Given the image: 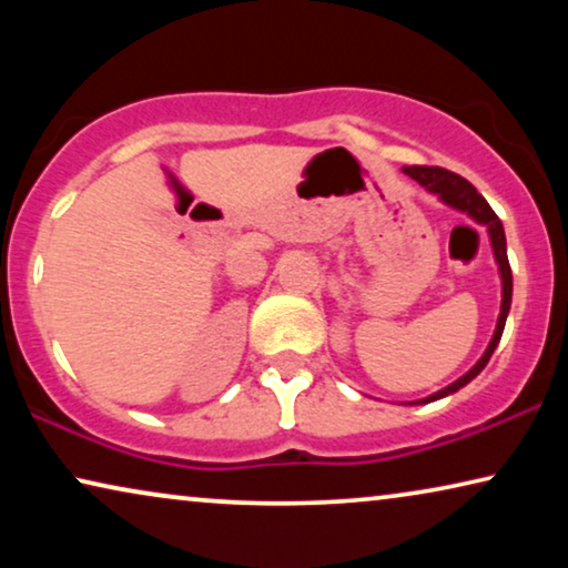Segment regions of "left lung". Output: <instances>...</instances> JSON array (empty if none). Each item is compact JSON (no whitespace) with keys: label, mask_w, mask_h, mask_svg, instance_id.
Masks as SVG:
<instances>
[{"label":"left lung","mask_w":568,"mask_h":568,"mask_svg":"<svg viewBox=\"0 0 568 568\" xmlns=\"http://www.w3.org/2000/svg\"><path fill=\"white\" fill-rule=\"evenodd\" d=\"M403 173L414 178L424 185L426 191L437 193V196L445 201V204L460 209L468 216H473L478 224H484L488 230V237H491V247H494V258L499 263V274H501V313H499V321H496V331H494V338L488 348L484 352V356L476 362V367L470 372H465L460 379H455L453 385L442 387L439 393L429 395V398L418 400V403H432V400H439L445 398V395H453L460 390L470 383L473 377L480 375V369L486 367L488 359H491L494 348L499 346L501 341V333H504V323H507V315H509V307H511V268H509V258H507V237H504V227H501V220L494 214V209L488 206V201L480 196V193L473 189V185L460 178L453 170H445V168H426V165H410V168H403Z\"/></svg>","instance_id":"8db88e82"}]
</instances>
